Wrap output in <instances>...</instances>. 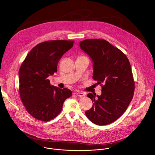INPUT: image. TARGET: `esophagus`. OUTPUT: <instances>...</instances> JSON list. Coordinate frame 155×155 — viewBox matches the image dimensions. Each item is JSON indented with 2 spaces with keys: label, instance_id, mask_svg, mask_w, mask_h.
Masks as SVG:
<instances>
[{
  "label": "esophagus",
  "instance_id": "obj_1",
  "mask_svg": "<svg viewBox=\"0 0 155 155\" xmlns=\"http://www.w3.org/2000/svg\"><path fill=\"white\" fill-rule=\"evenodd\" d=\"M76 95L78 97H84L85 96V94L82 92H77L76 93Z\"/></svg>",
  "mask_w": 155,
  "mask_h": 155
}]
</instances>
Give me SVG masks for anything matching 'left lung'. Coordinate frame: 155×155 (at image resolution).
Instances as JSON below:
<instances>
[{
	"label": "left lung",
	"instance_id": "obj_1",
	"mask_svg": "<svg viewBox=\"0 0 155 155\" xmlns=\"http://www.w3.org/2000/svg\"><path fill=\"white\" fill-rule=\"evenodd\" d=\"M80 46L94 62L93 80L102 87L101 94L89 93L93 107L85 111L95 124H110L121 117L133 97L134 81L130 62L119 48L100 39L82 41Z\"/></svg>",
	"mask_w": 155,
	"mask_h": 155
}]
</instances>
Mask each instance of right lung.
Here are the masks:
<instances>
[{
    "instance_id": "add662e5",
    "label": "right lung",
    "mask_w": 155,
    "mask_h": 155,
    "mask_svg": "<svg viewBox=\"0 0 155 155\" xmlns=\"http://www.w3.org/2000/svg\"><path fill=\"white\" fill-rule=\"evenodd\" d=\"M74 41L52 40L38 44L28 54L19 71V91L26 111L35 119L48 121L62 110L64 101L72 95L67 88L51 85L48 77L57 72L62 55Z\"/></svg>"
}]
</instances>
